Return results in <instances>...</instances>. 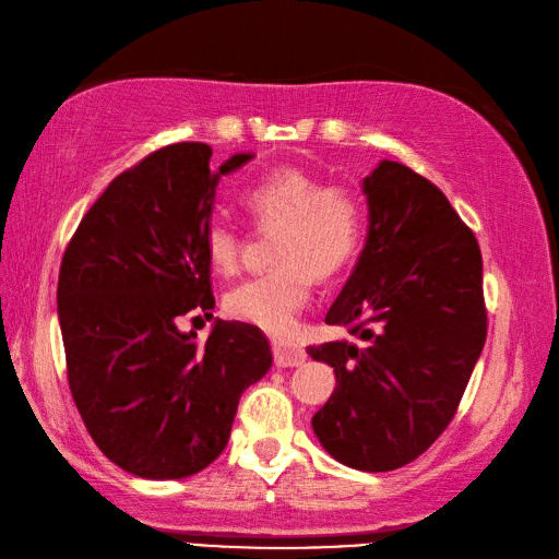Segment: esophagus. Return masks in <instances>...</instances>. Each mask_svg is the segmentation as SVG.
<instances>
[{
    "instance_id": "esophagus-1",
    "label": "esophagus",
    "mask_w": 559,
    "mask_h": 559,
    "mask_svg": "<svg viewBox=\"0 0 559 559\" xmlns=\"http://www.w3.org/2000/svg\"><path fill=\"white\" fill-rule=\"evenodd\" d=\"M273 352H275V364L280 368H294V366H300L302 361L308 359L306 349H302L298 343L294 341H277L273 345Z\"/></svg>"
}]
</instances>
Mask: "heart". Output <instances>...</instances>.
<instances>
[{
    "label": "heart",
    "mask_w": 559,
    "mask_h": 559,
    "mask_svg": "<svg viewBox=\"0 0 559 559\" xmlns=\"http://www.w3.org/2000/svg\"><path fill=\"white\" fill-rule=\"evenodd\" d=\"M261 228H277L275 267L233 286L226 310L249 324L280 331L296 319L312 294L314 275L326 280L354 259L361 240L359 200L345 186L324 183L300 167H275L242 195ZM242 230L226 216L205 228L210 265L230 275L240 265Z\"/></svg>",
    "instance_id": "b5f03b06"
}]
</instances>
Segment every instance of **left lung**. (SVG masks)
<instances>
[{"instance_id":"obj_1","label":"left lung","mask_w":559,"mask_h":559,"mask_svg":"<svg viewBox=\"0 0 559 559\" xmlns=\"http://www.w3.org/2000/svg\"><path fill=\"white\" fill-rule=\"evenodd\" d=\"M368 235L326 324L357 341L308 347L335 389L312 417L324 450L357 471H394L445 431L485 335L483 257L443 191L394 160L364 183Z\"/></svg>"}]
</instances>
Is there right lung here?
I'll list each match as a JSON object with an SVG mask.
<instances>
[{
    "mask_svg": "<svg viewBox=\"0 0 559 559\" xmlns=\"http://www.w3.org/2000/svg\"><path fill=\"white\" fill-rule=\"evenodd\" d=\"M200 142L163 146L118 175L81 218L58 277L67 380L95 445L148 480H177L224 452L245 389L270 366L267 337L216 319L205 343L179 317H212L205 253L216 183Z\"/></svg>",
    "mask_w": 559,
    "mask_h": 559,
    "instance_id": "add662e5",
    "label": "right lung"
}]
</instances>
